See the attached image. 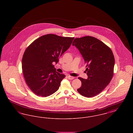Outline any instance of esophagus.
<instances>
[{
	"label": "esophagus",
	"instance_id": "obj_1",
	"mask_svg": "<svg viewBox=\"0 0 133 133\" xmlns=\"http://www.w3.org/2000/svg\"><path fill=\"white\" fill-rule=\"evenodd\" d=\"M68 78L69 79V80H73L74 79V77H73V76H68Z\"/></svg>",
	"mask_w": 133,
	"mask_h": 133
}]
</instances>
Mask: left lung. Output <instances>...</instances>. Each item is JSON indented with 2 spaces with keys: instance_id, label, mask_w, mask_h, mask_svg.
I'll return each mask as SVG.
<instances>
[{
  "instance_id": "left-lung-1",
  "label": "left lung",
  "mask_w": 133,
  "mask_h": 133,
  "mask_svg": "<svg viewBox=\"0 0 133 133\" xmlns=\"http://www.w3.org/2000/svg\"><path fill=\"white\" fill-rule=\"evenodd\" d=\"M79 50L86 64L88 79L78 78L82 85L78 92L91 98L100 93L110 82L114 73L115 59L111 49L101 41L92 36L74 39L72 43Z\"/></svg>"
}]
</instances>
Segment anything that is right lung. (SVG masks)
<instances>
[{
    "label": "right lung",
    "instance_id": "1",
    "mask_svg": "<svg viewBox=\"0 0 133 133\" xmlns=\"http://www.w3.org/2000/svg\"><path fill=\"white\" fill-rule=\"evenodd\" d=\"M74 39L46 34L26 48L22 60V71L26 84L35 94L46 97L57 91L66 76L57 72L53 64L58 63Z\"/></svg>",
    "mask_w": 133,
    "mask_h": 133
}]
</instances>
